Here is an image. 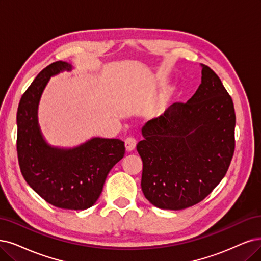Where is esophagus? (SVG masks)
Segmentation results:
<instances>
[{"label": "esophagus", "instance_id": "obj_1", "mask_svg": "<svg viewBox=\"0 0 261 261\" xmlns=\"http://www.w3.org/2000/svg\"><path fill=\"white\" fill-rule=\"evenodd\" d=\"M124 146H125V149H127L128 151L133 150L134 148H136V146H137V140L134 139V138H132V137L127 138V139H125V141H124Z\"/></svg>", "mask_w": 261, "mask_h": 261}]
</instances>
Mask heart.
<instances>
[{
  "label": "heart",
  "instance_id": "1",
  "mask_svg": "<svg viewBox=\"0 0 261 261\" xmlns=\"http://www.w3.org/2000/svg\"><path fill=\"white\" fill-rule=\"evenodd\" d=\"M158 112H159V109H156L155 111H152L150 114H151V115H156Z\"/></svg>",
  "mask_w": 261,
  "mask_h": 261
}]
</instances>
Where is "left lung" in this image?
Wrapping results in <instances>:
<instances>
[{"instance_id":"left-lung-1","label":"left lung","mask_w":261,"mask_h":261,"mask_svg":"<svg viewBox=\"0 0 261 261\" xmlns=\"http://www.w3.org/2000/svg\"><path fill=\"white\" fill-rule=\"evenodd\" d=\"M202 66L201 84L142 129L141 186L152 205L182 210L199 203L224 178L234 152L233 102L217 74Z\"/></svg>"}]
</instances>
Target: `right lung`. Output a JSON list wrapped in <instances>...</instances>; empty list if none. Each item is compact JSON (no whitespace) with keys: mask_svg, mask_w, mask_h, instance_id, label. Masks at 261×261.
I'll return each mask as SVG.
<instances>
[{"mask_svg":"<svg viewBox=\"0 0 261 261\" xmlns=\"http://www.w3.org/2000/svg\"><path fill=\"white\" fill-rule=\"evenodd\" d=\"M72 65L56 61L40 72L22 94L17 112V153L25 181L54 206L86 210L99 199L106 176L124 156L118 139L93 138L74 148L48 145L37 121V106L54 75Z\"/></svg>","mask_w":261,"mask_h":261,"instance_id":"right-lung-1","label":"right lung"}]
</instances>
